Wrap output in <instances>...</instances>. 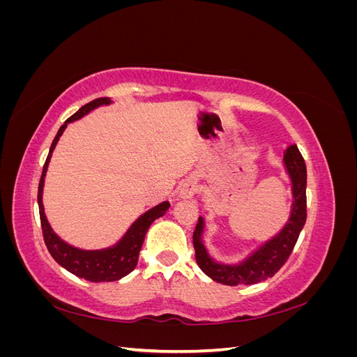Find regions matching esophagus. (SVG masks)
Segmentation results:
<instances>
[{"label":"esophagus","instance_id":"1","mask_svg":"<svg viewBox=\"0 0 357 357\" xmlns=\"http://www.w3.org/2000/svg\"><path fill=\"white\" fill-rule=\"evenodd\" d=\"M197 192H198V188L195 183L192 180H186L185 183H181V186L178 189V197L181 199H190L197 195Z\"/></svg>","mask_w":357,"mask_h":357}]
</instances>
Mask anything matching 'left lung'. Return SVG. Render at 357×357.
<instances>
[{
    "instance_id": "left-lung-1",
    "label": "left lung",
    "mask_w": 357,
    "mask_h": 357,
    "mask_svg": "<svg viewBox=\"0 0 357 357\" xmlns=\"http://www.w3.org/2000/svg\"><path fill=\"white\" fill-rule=\"evenodd\" d=\"M283 165L291 183V208L286 225L271 240L259 245L238 264H222L213 259L204 244V218L198 219L193 232L197 264L211 280L226 286L255 284L273 277L289 259L307 220V167L296 144H289L283 155Z\"/></svg>"
}]
</instances>
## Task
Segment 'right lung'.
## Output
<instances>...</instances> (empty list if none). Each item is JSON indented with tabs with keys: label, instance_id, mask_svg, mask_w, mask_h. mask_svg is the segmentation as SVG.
Here are the masks:
<instances>
[{
	"label": "right lung",
	"instance_id": "obj_1",
	"mask_svg": "<svg viewBox=\"0 0 357 357\" xmlns=\"http://www.w3.org/2000/svg\"><path fill=\"white\" fill-rule=\"evenodd\" d=\"M109 104H112L110 98H96L89 104L83 105L77 113H74L71 117L67 119L66 122H63V125L59 128L55 139H53L47 159L45 162V167H43V174L40 178L38 197H37L43 236H45V243L49 253L62 268H66L67 271L93 283L116 282V280H121L129 273H132L134 268L137 266L138 255L143 247L150 225H152L156 219L162 218V215H164L169 208L168 201L158 204L156 207L150 208L149 211L139 215V218L129 226V229L125 232L122 238L119 240L114 245L100 248V250H83V248H77L61 240L59 236L53 232L52 226L47 222V218L45 214V207H43V188H45V177H46L53 150H55L59 142V137L62 135L63 131H66L68 123L79 121V119H82L89 112L98 109L101 105H109Z\"/></svg>",
	"mask_w": 357,
	"mask_h": 357
}]
</instances>
